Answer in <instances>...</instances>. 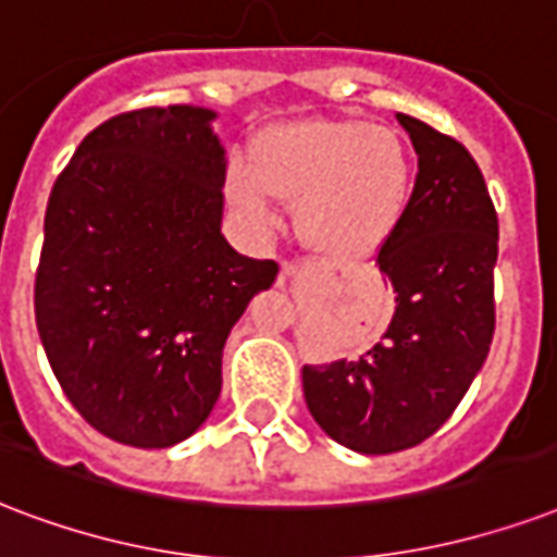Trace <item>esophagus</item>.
Returning <instances> with one entry per match:
<instances>
[{"instance_id": "34e87169", "label": "esophagus", "mask_w": 557, "mask_h": 557, "mask_svg": "<svg viewBox=\"0 0 557 557\" xmlns=\"http://www.w3.org/2000/svg\"><path fill=\"white\" fill-rule=\"evenodd\" d=\"M297 265H292V262H283V269H280V280L286 283V280H295L297 277Z\"/></svg>"}]
</instances>
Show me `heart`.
<instances>
[{
  "mask_svg": "<svg viewBox=\"0 0 557 557\" xmlns=\"http://www.w3.org/2000/svg\"><path fill=\"white\" fill-rule=\"evenodd\" d=\"M250 160H233L224 195L242 222L269 231L277 201H297V233L333 262L368 260L400 233L414 172L403 139L359 119H300L265 127Z\"/></svg>",
  "mask_w": 557,
  "mask_h": 557,
  "instance_id": "obj_1",
  "label": "heart"
}]
</instances>
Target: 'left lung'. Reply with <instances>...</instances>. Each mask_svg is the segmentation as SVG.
I'll return each mask as SVG.
<instances>
[{
    "mask_svg": "<svg viewBox=\"0 0 557 557\" xmlns=\"http://www.w3.org/2000/svg\"><path fill=\"white\" fill-rule=\"evenodd\" d=\"M418 177L400 233L376 257L394 318L359 359L304 364L315 423L342 447L385 456L444 426L476 380L494 338L499 222L485 177L461 143L397 113Z\"/></svg>",
    "mask_w": 557,
    "mask_h": 557,
    "instance_id": "1",
    "label": "left lung"
}]
</instances>
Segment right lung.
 Wrapping results in <instances>:
<instances>
[{"label":"right lung","mask_w":557,"mask_h":557,"mask_svg":"<svg viewBox=\"0 0 557 557\" xmlns=\"http://www.w3.org/2000/svg\"><path fill=\"white\" fill-rule=\"evenodd\" d=\"M215 110L169 104L90 131L54 181L34 318L63 394L101 435L175 447L222 394V354L277 262L222 233Z\"/></svg>","instance_id":"right-lung-1"}]
</instances>
